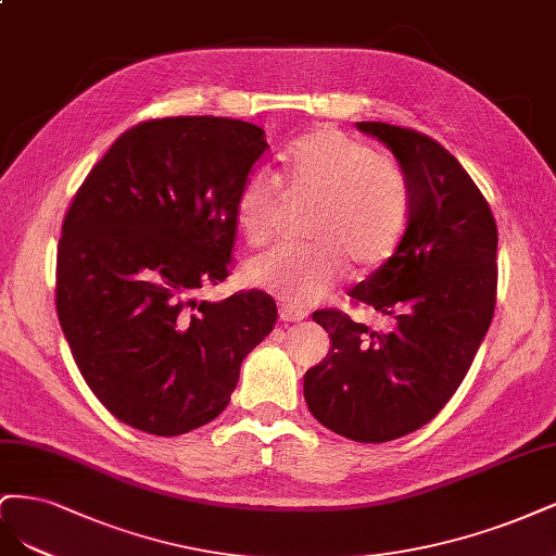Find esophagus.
<instances>
[{
    "instance_id": "esophagus-1",
    "label": "esophagus",
    "mask_w": 556,
    "mask_h": 556,
    "mask_svg": "<svg viewBox=\"0 0 556 556\" xmlns=\"http://www.w3.org/2000/svg\"><path fill=\"white\" fill-rule=\"evenodd\" d=\"M279 318L281 320H302V318H307V312L293 307V304H281V307H279Z\"/></svg>"
}]
</instances>
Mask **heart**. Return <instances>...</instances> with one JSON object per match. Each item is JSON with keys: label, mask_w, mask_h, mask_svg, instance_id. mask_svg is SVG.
I'll use <instances>...</instances> for the list:
<instances>
[{"label": "heart", "mask_w": 556, "mask_h": 556, "mask_svg": "<svg viewBox=\"0 0 556 556\" xmlns=\"http://www.w3.org/2000/svg\"><path fill=\"white\" fill-rule=\"evenodd\" d=\"M283 185L293 199L314 201L304 222L312 242L275 247L244 265V279L293 307L318 302L344 277L346 263L371 270L402 238L408 187L397 164L334 127L295 140L283 156ZM279 219V191L265 173L249 175L236 199L240 236L261 247Z\"/></svg>", "instance_id": "heart-1"}]
</instances>
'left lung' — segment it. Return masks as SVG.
I'll return each instance as SVG.
<instances>
[{
	"label": "left lung",
	"mask_w": 556,
	"mask_h": 556,
	"mask_svg": "<svg viewBox=\"0 0 556 556\" xmlns=\"http://www.w3.org/2000/svg\"><path fill=\"white\" fill-rule=\"evenodd\" d=\"M355 127L395 154L408 219L395 254L349 293L386 328L314 312L332 349L304 374V400L332 432L383 443L432 420L467 376L494 316L498 238L488 201L437 140L383 122Z\"/></svg>",
	"instance_id": "1"
}]
</instances>
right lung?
<instances>
[{"instance_id":"1","label":"right lung","mask_w":556,"mask_h":556,"mask_svg":"<svg viewBox=\"0 0 556 556\" xmlns=\"http://www.w3.org/2000/svg\"><path fill=\"white\" fill-rule=\"evenodd\" d=\"M265 150V131L242 119L140 122L66 212L60 326L89 390L140 432L177 437L217 418L273 332L263 291L195 300L228 277L236 199Z\"/></svg>"}]
</instances>
